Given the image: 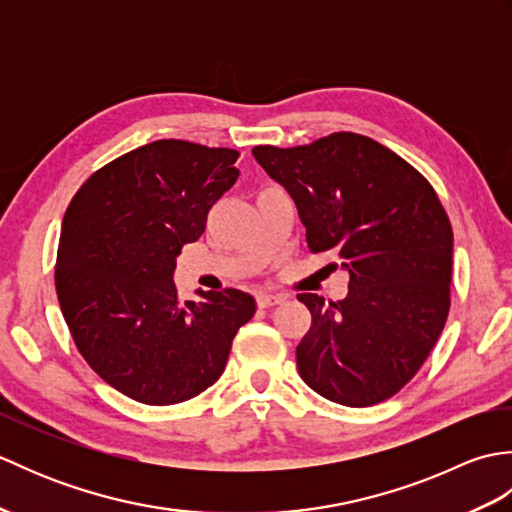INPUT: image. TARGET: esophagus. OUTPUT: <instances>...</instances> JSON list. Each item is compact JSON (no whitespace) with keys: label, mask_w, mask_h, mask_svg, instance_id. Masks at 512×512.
<instances>
[{"label":"esophagus","mask_w":512,"mask_h":512,"mask_svg":"<svg viewBox=\"0 0 512 512\" xmlns=\"http://www.w3.org/2000/svg\"><path fill=\"white\" fill-rule=\"evenodd\" d=\"M286 301V295H275V292H262V295H257V306L259 308H270V306H277V303Z\"/></svg>","instance_id":"1"}]
</instances>
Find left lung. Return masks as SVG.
<instances>
[{
	"instance_id": "obj_1",
	"label": "left lung",
	"mask_w": 512,
	"mask_h": 512,
	"mask_svg": "<svg viewBox=\"0 0 512 512\" xmlns=\"http://www.w3.org/2000/svg\"><path fill=\"white\" fill-rule=\"evenodd\" d=\"M253 156L295 200L310 253L350 273L343 301L297 295L312 314L297 345L306 385L345 407L391 398L416 376L447 323L453 231L436 191L376 140L336 132Z\"/></svg>"
}]
</instances>
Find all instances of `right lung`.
<instances>
[{"mask_svg": "<svg viewBox=\"0 0 512 512\" xmlns=\"http://www.w3.org/2000/svg\"><path fill=\"white\" fill-rule=\"evenodd\" d=\"M239 151L156 140L83 182L57 250L59 306L76 350L107 385L145 405H176L222 376L255 314L242 290L180 301L173 270L211 206L233 187Z\"/></svg>", "mask_w": 512, "mask_h": 512, "instance_id": "add662e5", "label": "right lung"}]
</instances>
